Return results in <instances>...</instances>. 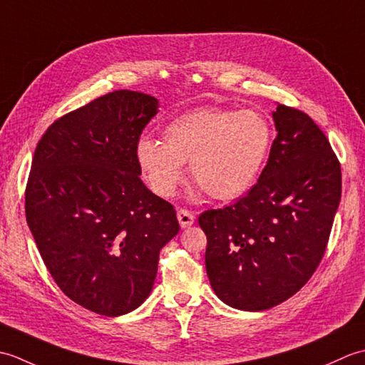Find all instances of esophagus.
<instances>
[{
  "label": "esophagus",
  "instance_id": "obj_1",
  "mask_svg": "<svg viewBox=\"0 0 365 365\" xmlns=\"http://www.w3.org/2000/svg\"><path fill=\"white\" fill-rule=\"evenodd\" d=\"M177 220H178V224H180L182 229H187L191 226L192 222H195V215L188 210H183V208H180V210L177 212Z\"/></svg>",
  "mask_w": 365,
  "mask_h": 365
}]
</instances>
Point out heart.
Listing matches in <instances>:
<instances>
[{
  "label": "heart",
  "instance_id": "obj_1",
  "mask_svg": "<svg viewBox=\"0 0 365 365\" xmlns=\"http://www.w3.org/2000/svg\"><path fill=\"white\" fill-rule=\"evenodd\" d=\"M163 141L143 138L136 161L150 190L170 197L183 180V163L208 196L232 200L259 180L273 144V130L254 110L199 108L170 120Z\"/></svg>",
  "mask_w": 365,
  "mask_h": 365
}]
</instances>
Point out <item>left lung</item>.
I'll list each match as a JSON object with an SVG mask.
<instances>
[{
  "label": "left lung",
  "mask_w": 365,
  "mask_h": 365,
  "mask_svg": "<svg viewBox=\"0 0 365 365\" xmlns=\"http://www.w3.org/2000/svg\"><path fill=\"white\" fill-rule=\"evenodd\" d=\"M265 169L234 205L207 210L205 268L216 297L259 312L293 297L319 267L342 195L340 165L319 125L276 105Z\"/></svg>",
  "instance_id": "obj_1"
}]
</instances>
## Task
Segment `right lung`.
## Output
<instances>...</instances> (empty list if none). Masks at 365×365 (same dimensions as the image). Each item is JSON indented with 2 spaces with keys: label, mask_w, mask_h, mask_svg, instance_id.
<instances>
[{
  "label": "right lung",
  "mask_w": 365,
  "mask_h": 365,
  "mask_svg": "<svg viewBox=\"0 0 365 365\" xmlns=\"http://www.w3.org/2000/svg\"><path fill=\"white\" fill-rule=\"evenodd\" d=\"M158 100L115 91L58 119L38 141L26 221L54 282L76 304L119 317L149 297L174 207L141 178L136 144Z\"/></svg>",
  "instance_id": "add662e5"
}]
</instances>
